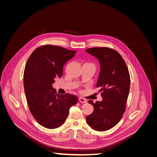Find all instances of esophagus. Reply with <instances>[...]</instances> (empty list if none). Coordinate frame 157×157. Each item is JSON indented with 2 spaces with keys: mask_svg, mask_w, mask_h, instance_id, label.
<instances>
[{
  "mask_svg": "<svg viewBox=\"0 0 157 157\" xmlns=\"http://www.w3.org/2000/svg\"><path fill=\"white\" fill-rule=\"evenodd\" d=\"M79 101L80 103H86V100L85 99H84L83 98H79Z\"/></svg>",
  "mask_w": 157,
  "mask_h": 157,
  "instance_id": "obj_1",
  "label": "esophagus"
}]
</instances>
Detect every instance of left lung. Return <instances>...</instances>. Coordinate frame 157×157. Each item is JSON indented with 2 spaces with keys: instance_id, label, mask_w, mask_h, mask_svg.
<instances>
[{
  "instance_id": "obj_1",
  "label": "left lung",
  "mask_w": 157,
  "mask_h": 157,
  "mask_svg": "<svg viewBox=\"0 0 157 157\" xmlns=\"http://www.w3.org/2000/svg\"><path fill=\"white\" fill-rule=\"evenodd\" d=\"M86 52L96 57L101 71L97 82L100 88L101 101L88 103L94 112L86 117L88 124L94 130L103 132L111 129L121 121L126 110L130 86L129 71L118 52L107 47H95Z\"/></svg>"
}]
</instances>
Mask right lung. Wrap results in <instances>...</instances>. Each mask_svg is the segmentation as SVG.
<instances>
[{
  "label": "right lung",
  "mask_w": 157,
  "mask_h": 157,
  "mask_svg": "<svg viewBox=\"0 0 157 157\" xmlns=\"http://www.w3.org/2000/svg\"><path fill=\"white\" fill-rule=\"evenodd\" d=\"M77 52L51 44L38 47L28 59L23 74V85L29 111L40 125L54 129L63 124L70 108L78 97L59 95L52 88L55 79L63 75V66Z\"/></svg>",
  "instance_id": "1"
}]
</instances>
